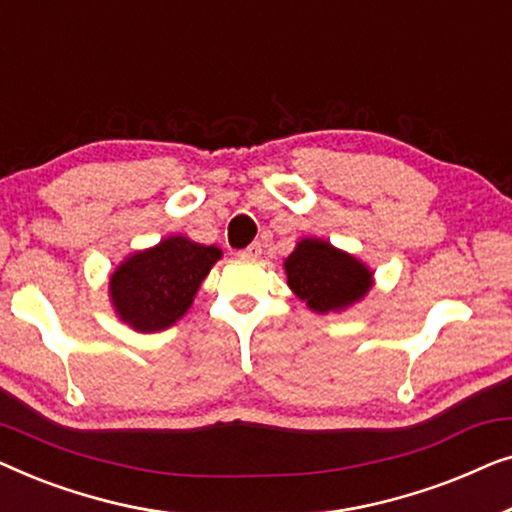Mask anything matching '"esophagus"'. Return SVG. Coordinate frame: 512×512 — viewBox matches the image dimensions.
Wrapping results in <instances>:
<instances>
[{"label":"esophagus","instance_id":"34e87169","mask_svg":"<svg viewBox=\"0 0 512 512\" xmlns=\"http://www.w3.org/2000/svg\"><path fill=\"white\" fill-rule=\"evenodd\" d=\"M261 251H263L261 242H251L249 247L242 251V256H247V258H258V256H261Z\"/></svg>","mask_w":512,"mask_h":512}]
</instances>
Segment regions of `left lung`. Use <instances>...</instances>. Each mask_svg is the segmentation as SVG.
<instances>
[{
  "label": "left lung",
  "instance_id": "obj_1",
  "mask_svg": "<svg viewBox=\"0 0 512 512\" xmlns=\"http://www.w3.org/2000/svg\"><path fill=\"white\" fill-rule=\"evenodd\" d=\"M289 286L314 312H333L366 296L373 272L321 240H303L284 263Z\"/></svg>",
  "mask_w": 512,
  "mask_h": 512
}]
</instances>
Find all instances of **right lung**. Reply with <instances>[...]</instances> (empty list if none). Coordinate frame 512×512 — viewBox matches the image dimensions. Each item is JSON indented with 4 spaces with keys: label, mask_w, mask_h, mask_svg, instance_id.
Wrapping results in <instances>:
<instances>
[{
    "label": "right lung",
    "mask_w": 512,
    "mask_h": 512,
    "mask_svg": "<svg viewBox=\"0 0 512 512\" xmlns=\"http://www.w3.org/2000/svg\"><path fill=\"white\" fill-rule=\"evenodd\" d=\"M219 258L216 247L186 237H167L158 247L139 251L111 275L116 312L135 331H163L184 317L202 279Z\"/></svg>",
    "instance_id": "1"
}]
</instances>
